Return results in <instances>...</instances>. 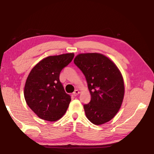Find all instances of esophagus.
I'll return each mask as SVG.
<instances>
[{
  "label": "esophagus",
  "mask_w": 154,
  "mask_h": 154,
  "mask_svg": "<svg viewBox=\"0 0 154 154\" xmlns=\"http://www.w3.org/2000/svg\"><path fill=\"white\" fill-rule=\"evenodd\" d=\"M80 93V92H79V90H75L74 92H73V96H77L78 94H79Z\"/></svg>",
  "instance_id": "34e87169"
}]
</instances>
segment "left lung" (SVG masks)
I'll return each mask as SVG.
<instances>
[{"label":"left lung","mask_w":154,"mask_h":154,"mask_svg":"<svg viewBox=\"0 0 154 154\" xmlns=\"http://www.w3.org/2000/svg\"><path fill=\"white\" fill-rule=\"evenodd\" d=\"M74 64L82 71L88 83L91 100L83 105L88 119L102 125L116 115L123 103V78L115 63L100 53H82Z\"/></svg>","instance_id":"1"}]
</instances>
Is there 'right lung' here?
Segmentation results:
<instances>
[{
	"label": "right lung",
	"instance_id": "right-lung-1",
	"mask_svg": "<svg viewBox=\"0 0 154 154\" xmlns=\"http://www.w3.org/2000/svg\"><path fill=\"white\" fill-rule=\"evenodd\" d=\"M73 57V53L47 57L29 73L24 86V98L29 108L40 119L56 121L66 112L71 100L64 91L60 74Z\"/></svg>",
	"mask_w": 154,
	"mask_h": 154
}]
</instances>
